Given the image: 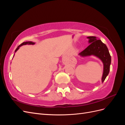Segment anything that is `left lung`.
<instances>
[{
	"instance_id": "obj_1",
	"label": "left lung",
	"mask_w": 125,
	"mask_h": 125,
	"mask_svg": "<svg viewBox=\"0 0 125 125\" xmlns=\"http://www.w3.org/2000/svg\"><path fill=\"white\" fill-rule=\"evenodd\" d=\"M89 42L90 44L84 50L79 53L81 56L94 55L99 58L103 63L104 70L102 82L103 83L109 73L111 63V56L108 48L105 44L102 43L100 40L96 39L95 36H89Z\"/></svg>"
}]
</instances>
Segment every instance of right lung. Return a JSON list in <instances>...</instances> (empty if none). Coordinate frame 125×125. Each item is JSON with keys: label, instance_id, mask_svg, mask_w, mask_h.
I'll use <instances>...</instances> for the list:
<instances>
[{"label": "right lung", "instance_id": "obj_1", "mask_svg": "<svg viewBox=\"0 0 125 125\" xmlns=\"http://www.w3.org/2000/svg\"><path fill=\"white\" fill-rule=\"evenodd\" d=\"M26 44H29V45H31V44H34V43H33V42H23V43H22V44H21L19 46H18V47L17 48V49L16 50V51H15V52H17V51H18V50L19 48V47H20V46H21L22 45H26Z\"/></svg>", "mask_w": 125, "mask_h": 125}]
</instances>
